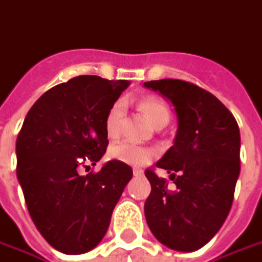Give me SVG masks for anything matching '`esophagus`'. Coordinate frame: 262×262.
I'll return each instance as SVG.
<instances>
[{
	"label": "esophagus",
	"mask_w": 262,
	"mask_h": 262,
	"mask_svg": "<svg viewBox=\"0 0 262 262\" xmlns=\"http://www.w3.org/2000/svg\"><path fill=\"white\" fill-rule=\"evenodd\" d=\"M133 174H134L135 177H141L142 171L140 168H134V169H133Z\"/></svg>",
	"instance_id": "1"
}]
</instances>
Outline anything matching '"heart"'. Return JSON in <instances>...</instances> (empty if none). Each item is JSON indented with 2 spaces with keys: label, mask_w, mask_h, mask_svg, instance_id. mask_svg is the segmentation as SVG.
Here are the masks:
<instances>
[{
  "label": "heart",
  "mask_w": 262,
  "mask_h": 262,
  "mask_svg": "<svg viewBox=\"0 0 262 262\" xmlns=\"http://www.w3.org/2000/svg\"><path fill=\"white\" fill-rule=\"evenodd\" d=\"M138 107L154 128L165 127L169 122L171 113H169L168 105L160 98L147 97L140 101ZM124 115H125V107L121 101L115 102L113 107L110 108L105 117V122H104L105 134L110 140H117L120 137ZM154 155L155 152L152 149L138 147L131 142H121L110 148V157L113 160L124 162L127 165H135V167L145 165L149 160L154 158Z\"/></svg>",
  "instance_id": "b5f03b06"
}]
</instances>
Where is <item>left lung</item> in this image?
Segmentation results:
<instances>
[{"label": "left lung", "mask_w": 262, "mask_h": 262, "mask_svg": "<svg viewBox=\"0 0 262 262\" xmlns=\"http://www.w3.org/2000/svg\"><path fill=\"white\" fill-rule=\"evenodd\" d=\"M174 105V145L155 167L174 183L147 169L151 194L144 212L154 237L171 250L195 251L223 227L239 177V128L217 97L181 79L144 82Z\"/></svg>", "instance_id": "1"}]
</instances>
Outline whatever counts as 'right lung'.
Wrapping results in <instances>:
<instances>
[{"label": "right lung", "instance_id": "right-lung-1", "mask_svg": "<svg viewBox=\"0 0 262 262\" xmlns=\"http://www.w3.org/2000/svg\"><path fill=\"white\" fill-rule=\"evenodd\" d=\"M125 79L79 75L42 94L25 117L15 145L17 178L37 230L55 250L77 255L100 244L133 168L105 162L79 174L84 161L105 154V117Z\"/></svg>", "mask_w": 262, "mask_h": 262}]
</instances>
